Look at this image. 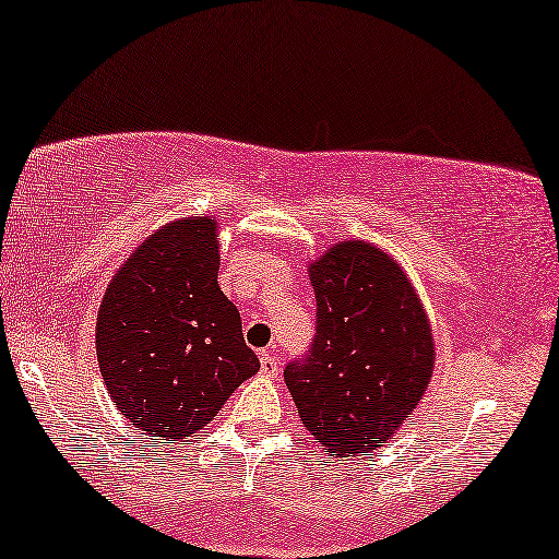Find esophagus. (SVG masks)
<instances>
[{
    "label": "esophagus",
    "instance_id": "obj_1",
    "mask_svg": "<svg viewBox=\"0 0 559 559\" xmlns=\"http://www.w3.org/2000/svg\"><path fill=\"white\" fill-rule=\"evenodd\" d=\"M259 371H262L264 377H277L280 371L277 356L270 354V350H262V354H259Z\"/></svg>",
    "mask_w": 559,
    "mask_h": 559
}]
</instances>
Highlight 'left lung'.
I'll return each mask as SVG.
<instances>
[{"mask_svg": "<svg viewBox=\"0 0 559 559\" xmlns=\"http://www.w3.org/2000/svg\"><path fill=\"white\" fill-rule=\"evenodd\" d=\"M308 270L316 338L305 358L287 364L285 384L325 453H369L427 392L430 320L402 266L371 243H335Z\"/></svg>", "mask_w": 559, "mask_h": 559, "instance_id": "obj_1", "label": "left lung"}]
</instances>
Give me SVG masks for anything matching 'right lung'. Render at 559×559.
<instances>
[{
  "label": "right lung",
  "instance_id": "1",
  "mask_svg": "<svg viewBox=\"0 0 559 559\" xmlns=\"http://www.w3.org/2000/svg\"><path fill=\"white\" fill-rule=\"evenodd\" d=\"M216 221L157 228L109 282L96 318L104 384L150 440L203 430L259 371L236 305L218 287Z\"/></svg>",
  "mask_w": 559,
  "mask_h": 559
}]
</instances>
